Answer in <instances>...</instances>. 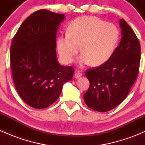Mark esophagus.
I'll list each match as a JSON object with an SVG mask.
<instances>
[{
  "mask_svg": "<svg viewBox=\"0 0 145 145\" xmlns=\"http://www.w3.org/2000/svg\"><path fill=\"white\" fill-rule=\"evenodd\" d=\"M74 76H75L76 78H78L82 76V74L80 71H76V72L75 73V74H74Z\"/></svg>",
  "mask_w": 145,
  "mask_h": 145,
  "instance_id": "esophagus-1",
  "label": "esophagus"
}]
</instances>
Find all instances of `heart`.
I'll return each mask as SVG.
<instances>
[{"label": "heart", "instance_id": "b5f03b06", "mask_svg": "<svg viewBox=\"0 0 145 145\" xmlns=\"http://www.w3.org/2000/svg\"><path fill=\"white\" fill-rule=\"evenodd\" d=\"M119 39L117 27L97 17L83 16L73 20L68 27V33L61 35L57 40V48L64 63L69 64L81 48L78 64L83 67L91 62L100 66L112 57Z\"/></svg>", "mask_w": 145, "mask_h": 145}]
</instances>
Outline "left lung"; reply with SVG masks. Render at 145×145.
Here are the masks:
<instances>
[{"label":"left lung","instance_id":"left-lung-1","mask_svg":"<svg viewBox=\"0 0 145 145\" xmlns=\"http://www.w3.org/2000/svg\"><path fill=\"white\" fill-rule=\"evenodd\" d=\"M121 41L107 62L88 69L90 87L83 95L87 106L100 112L110 111L125 100L139 72L140 45L126 22L119 21Z\"/></svg>","mask_w":145,"mask_h":145}]
</instances>
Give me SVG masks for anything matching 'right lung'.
Returning <instances> with one entry per match:
<instances>
[{"mask_svg": "<svg viewBox=\"0 0 145 145\" xmlns=\"http://www.w3.org/2000/svg\"><path fill=\"white\" fill-rule=\"evenodd\" d=\"M64 19V14L38 10L24 20L12 39L13 81L23 101L35 109L53 104L74 76L73 67L60 65L57 59V31Z\"/></svg>", "mask_w": 145, "mask_h": 145, "instance_id": "1", "label": "right lung"}]
</instances>
